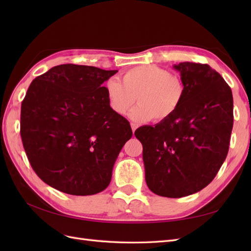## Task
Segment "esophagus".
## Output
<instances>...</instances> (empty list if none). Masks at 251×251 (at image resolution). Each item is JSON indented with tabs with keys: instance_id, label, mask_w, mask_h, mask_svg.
I'll return each mask as SVG.
<instances>
[{
	"instance_id": "34e87169",
	"label": "esophagus",
	"mask_w": 251,
	"mask_h": 251,
	"mask_svg": "<svg viewBox=\"0 0 251 251\" xmlns=\"http://www.w3.org/2000/svg\"><path fill=\"white\" fill-rule=\"evenodd\" d=\"M131 126H132V131H133V133H135L136 128H137V125H136V124H131Z\"/></svg>"
}]
</instances>
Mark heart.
Wrapping results in <instances>:
<instances>
[{"label":"heart","mask_w":251,"mask_h":251,"mask_svg":"<svg viewBox=\"0 0 251 251\" xmlns=\"http://www.w3.org/2000/svg\"><path fill=\"white\" fill-rule=\"evenodd\" d=\"M105 92L111 109L126 115L136 102L139 104L130 114L136 123H158L170 119L177 112L185 95V86L178 76L155 65L132 68L123 75V83L111 78L105 82Z\"/></svg>","instance_id":"heart-1"}]
</instances>
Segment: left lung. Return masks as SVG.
Instances as JSON below:
<instances>
[{
    "instance_id": "8db88e82",
    "label": "left lung",
    "mask_w": 251,
    "mask_h": 251,
    "mask_svg": "<svg viewBox=\"0 0 251 251\" xmlns=\"http://www.w3.org/2000/svg\"><path fill=\"white\" fill-rule=\"evenodd\" d=\"M185 95L174 115L135 131L142 143L146 182L151 192L181 198L200 192L216 177L228 153L233 126L229 86L208 65H174Z\"/></svg>"
}]
</instances>
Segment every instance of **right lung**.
<instances>
[{
  "instance_id": "1",
  "label": "right lung",
  "mask_w": 251,
  "mask_h": 251,
  "mask_svg": "<svg viewBox=\"0 0 251 251\" xmlns=\"http://www.w3.org/2000/svg\"><path fill=\"white\" fill-rule=\"evenodd\" d=\"M117 70L59 65L37 76L21 108V137L45 183L66 194L102 192L133 132L108 101L107 81Z\"/></svg>"
}]
</instances>
